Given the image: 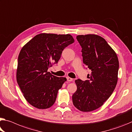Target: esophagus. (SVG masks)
Segmentation results:
<instances>
[{
    "instance_id": "34e87169",
    "label": "esophagus",
    "mask_w": 132,
    "mask_h": 132,
    "mask_svg": "<svg viewBox=\"0 0 132 132\" xmlns=\"http://www.w3.org/2000/svg\"><path fill=\"white\" fill-rule=\"evenodd\" d=\"M66 79H67V80H68V81H73V79L71 78V77H67Z\"/></svg>"
}]
</instances>
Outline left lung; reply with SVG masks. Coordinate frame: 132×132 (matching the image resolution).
Masks as SVG:
<instances>
[{"label":"left lung","mask_w":132,"mask_h":132,"mask_svg":"<svg viewBox=\"0 0 132 132\" xmlns=\"http://www.w3.org/2000/svg\"><path fill=\"white\" fill-rule=\"evenodd\" d=\"M83 62L92 71L89 80H75L77 90L72 96L73 105L82 112H91L103 105L118 82L119 60L116 53L101 36L78 35Z\"/></svg>","instance_id":"obj_1"}]
</instances>
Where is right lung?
I'll return each instance as SVG.
<instances>
[{
    "mask_svg": "<svg viewBox=\"0 0 132 132\" xmlns=\"http://www.w3.org/2000/svg\"><path fill=\"white\" fill-rule=\"evenodd\" d=\"M75 42L70 35L41 33L21 49L18 57L16 79L26 100L40 109L55 103L58 90L66 81L48 72L57 63L64 49Z\"/></svg>",
    "mask_w": 132,
    "mask_h": 132,
    "instance_id": "add662e5",
    "label": "right lung"
}]
</instances>
